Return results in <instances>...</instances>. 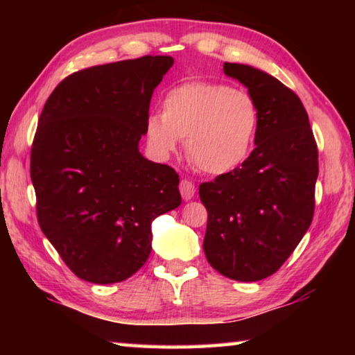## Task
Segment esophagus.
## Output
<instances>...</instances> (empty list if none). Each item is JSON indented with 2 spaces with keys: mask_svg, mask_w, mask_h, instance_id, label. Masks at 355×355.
<instances>
[{
  "mask_svg": "<svg viewBox=\"0 0 355 355\" xmlns=\"http://www.w3.org/2000/svg\"><path fill=\"white\" fill-rule=\"evenodd\" d=\"M178 189L180 192H182V197L184 200H191L192 197H194V192H196V186L192 182H189V180H182L178 184Z\"/></svg>",
  "mask_w": 355,
  "mask_h": 355,
  "instance_id": "34e87169",
  "label": "esophagus"
}]
</instances>
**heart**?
Segmentation results:
<instances>
[{"label":"heart","instance_id":"obj_1","mask_svg":"<svg viewBox=\"0 0 355 355\" xmlns=\"http://www.w3.org/2000/svg\"><path fill=\"white\" fill-rule=\"evenodd\" d=\"M161 114L147 120V139L156 152H175L184 139L186 155L211 175L235 171L248 158L258 128V105L245 89L225 83L189 81L166 92Z\"/></svg>","mask_w":355,"mask_h":355}]
</instances>
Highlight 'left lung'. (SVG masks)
<instances>
[{"label": "left lung", "mask_w": 355, "mask_h": 355, "mask_svg": "<svg viewBox=\"0 0 355 355\" xmlns=\"http://www.w3.org/2000/svg\"><path fill=\"white\" fill-rule=\"evenodd\" d=\"M258 105L255 148L235 171L199 186L208 211L203 250L216 271L239 282L277 272L315 213L318 146L290 87L244 64H224Z\"/></svg>", "instance_id": "left-lung-1"}]
</instances>
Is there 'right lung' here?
Masks as SVG:
<instances>
[{
	"instance_id": "1",
	"label": "right lung",
	"mask_w": 355,
	"mask_h": 355,
	"mask_svg": "<svg viewBox=\"0 0 355 355\" xmlns=\"http://www.w3.org/2000/svg\"><path fill=\"white\" fill-rule=\"evenodd\" d=\"M171 56L94 65L58 84L39 117L31 182L39 225L76 277L116 284L152 250V220L182 203L178 173L139 153Z\"/></svg>"
}]
</instances>
